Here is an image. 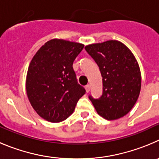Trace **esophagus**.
<instances>
[{
  "instance_id": "34e87169",
  "label": "esophagus",
  "mask_w": 159,
  "mask_h": 159,
  "mask_svg": "<svg viewBox=\"0 0 159 159\" xmlns=\"http://www.w3.org/2000/svg\"><path fill=\"white\" fill-rule=\"evenodd\" d=\"M85 90H86V92L87 93H89L90 91V85H85Z\"/></svg>"
}]
</instances>
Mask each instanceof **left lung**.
I'll list each match as a JSON object with an SVG mask.
<instances>
[{
    "label": "left lung",
    "mask_w": 159,
    "mask_h": 159,
    "mask_svg": "<svg viewBox=\"0 0 159 159\" xmlns=\"http://www.w3.org/2000/svg\"><path fill=\"white\" fill-rule=\"evenodd\" d=\"M85 51L100 68L103 94L99 99L89 96L101 117L114 120L131 111L141 89L138 62L129 48L118 40H108L85 46Z\"/></svg>",
    "instance_id": "left-lung-1"
}]
</instances>
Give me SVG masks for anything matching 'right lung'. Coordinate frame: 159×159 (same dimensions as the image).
Returning <instances> with one entry per match:
<instances>
[{"instance_id":"add662e5","label":"right lung","mask_w":159,"mask_h":159,"mask_svg":"<svg viewBox=\"0 0 159 159\" xmlns=\"http://www.w3.org/2000/svg\"><path fill=\"white\" fill-rule=\"evenodd\" d=\"M83 48L79 43L53 39L31 59L27 73V95L34 110L46 120H65L85 93L73 69V62Z\"/></svg>"}]
</instances>
